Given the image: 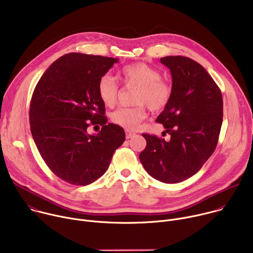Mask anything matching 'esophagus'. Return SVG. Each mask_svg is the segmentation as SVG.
<instances>
[{
	"instance_id": "34e87169",
	"label": "esophagus",
	"mask_w": 253,
	"mask_h": 253,
	"mask_svg": "<svg viewBox=\"0 0 253 253\" xmlns=\"http://www.w3.org/2000/svg\"><path fill=\"white\" fill-rule=\"evenodd\" d=\"M125 133H126V138H127V139L133 138V137L136 135L133 131H130V130H126V131H125Z\"/></svg>"
}]
</instances>
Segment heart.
Returning a JSON list of instances; mask_svg holds the SVG:
<instances>
[{
    "instance_id": "b5f03b06",
    "label": "heart",
    "mask_w": 253,
    "mask_h": 253,
    "mask_svg": "<svg viewBox=\"0 0 253 253\" xmlns=\"http://www.w3.org/2000/svg\"><path fill=\"white\" fill-rule=\"evenodd\" d=\"M118 78L125 86L137 87L134 102L135 107L119 108L111 114V120L127 130H136L140 122L146 116L145 105L152 111H160L168 105L172 89L162 80L160 72L145 64L135 63L123 67L118 73ZM98 95L107 107L116 104L119 86L115 79L109 75H103L97 85Z\"/></svg>"
}]
</instances>
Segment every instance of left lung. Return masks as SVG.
I'll return each mask as SVG.
<instances>
[{
    "mask_svg": "<svg viewBox=\"0 0 253 253\" xmlns=\"http://www.w3.org/2000/svg\"><path fill=\"white\" fill-rule=\"evenodd\" d=\"M172 76V95L157 117L170 139L142 134L147 145L139 159L150 176L178 183L196 174L214 152L223 118L221 91L207 71L187 57L160 59Z\"/></svg>",
    "mask_w": 253,
    "mask_h": 253,
    "instance_id": "left-lung-1",
    "label": "left lung"
}]
</instances>
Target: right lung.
I'll return each mask as SVG.
<instances>
[{
  "instance_id": "1",
  "label": "right lung",
  "mask_w": 253,
  "mask_h": 253,
  "mask_svg": "<svg viewBox=\"0 0 253 253\" xmlns=\"http://www.w3.org/2000/svg\"><path fill=\"white\" fill-rule=\"evenodd\" d=\"M118 60L66 54L45 71L34 90L29 117L36 146L53 173L70 184L93 183L125 141L122 127L106 124L97 90L100 78ZM97 124L101 131L89 134L87 127Z\"/></svg>"
}]
</instances>
